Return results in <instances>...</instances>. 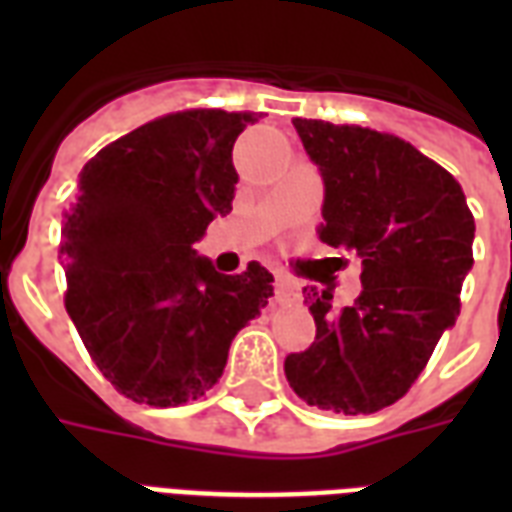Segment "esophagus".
I'll return each instance as SVG.
<instances>
[{"mask_svg":"<svg viewBox=\"0 0 512 512\" xmlns=\"http://www.w3.org/2000/svg\"><path fill=\"white\" fill-rule=\"evenodd\" d=\"M276 300L279 303H295V300H300V284L292 279H287V276H276Z\"/></svg>","mask_w":512,"mask_h":512,"instance_id":"esophagus-1","label":"esophagus"}]
</instances>
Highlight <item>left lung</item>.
Wrapping results in <instances>:
<instances>
[{
    "label": "left lung",
    "mask_w": 512,
    "mask_h": 512,
    "mask_svg": "<svg viewBox=\"0 0 512 512\" xmlns=\"http://www.w3.org/2000/svg\"><path fill=\"white\" fill-rule=\"evenodd\" d=\"M324 183L319 239L361 260V295L340 311L305 287L311 348L289 353L297 396L337 414H372L404 396L460 316L476 223L460 183L401 138L356 124L292 119Z\"/></svg>",
    "instance_id": "obj_1"
}]
</instances>
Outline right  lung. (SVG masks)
<instances>
[{"label": "right lung", "instance_id": "add662e5", "mask_svg": "<svg viewBox=\"0 0 512 512\" xmlns=\"http://www.w3.org/2000/svg\"><path fill=\"white\" fill-rule=\"evenodd\" d=\"M260 114L180 111L114 140L79 172L60 239L66 311L111 385L132 401L204 396L228 348L273 295L260 263L217 273L193 244L236 193L233 143Z\"/></svg>", "mask_w": 512, "mask_h": 512}]
</instances>
